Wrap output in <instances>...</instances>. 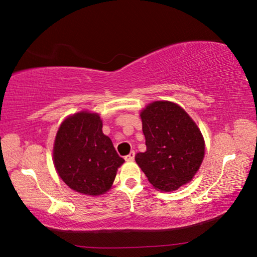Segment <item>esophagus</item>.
Instances as JSON below:
<instances>
[{
	"label": "esophagus",
	"instance_id": "34e87169",
	"mask_svg": "<svg viewBox=\"0 0 257 257\" xmlns=\"http://www.w3.org/2000/svg\"><path fill=\"white\" fill-rule=\"evenodd\" d=\"M125 161H134L135 160V151H132L129 155L124 157Z\"/></svg>",
	"mask_w": 257,
	"mask_h": 257
}]
</instances>
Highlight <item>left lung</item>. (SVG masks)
Returning a JSON list of instances; mask_svg holds the SVG:
<instances>
[{
    "instance_id": "obj_1",
    "label": "left lung",
    "mask_w": 257,
    "mask_h": 257,
    "mask_svg": "<svg viewBox=\"0 0 257 257\" xmlns=\"http://www.w3.org/2000/svg\"><path fill=\"white\" fill-rule=\"evenodd\" d=\"M147 150L135 159L156 189L165 192L192 180L204 157L198 125L177 103L155 101L140 113Z\"/></svg>"
}]
</instances>
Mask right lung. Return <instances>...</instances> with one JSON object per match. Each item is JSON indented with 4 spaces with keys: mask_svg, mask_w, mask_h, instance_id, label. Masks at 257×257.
<instances>
[{
    "mask_svg": "<svg viewBox=\"0 0 257 257\" xmlns=\"http://www.w3.org/2000/svg\"><path fill=\"white\" fill-rule=\"evenodd\" d=\"M54 165L70 189L89 195L110 189L117 169L124 160L102 134L97 113L78 112L65 119L54 144Z\"/></svg>",
    "mask_w": 257,
    "mask_h": 257,
    "instance_id": "add662e5",
    "label": "right lung"
}]
</instances>
